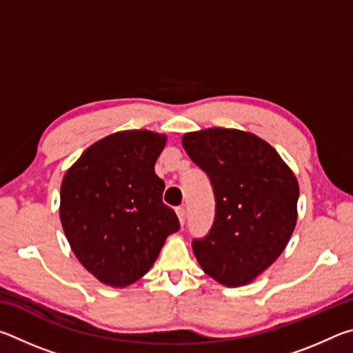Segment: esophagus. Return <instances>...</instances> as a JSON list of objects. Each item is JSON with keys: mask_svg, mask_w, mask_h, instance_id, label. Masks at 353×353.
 Instances as JSON below:
<instances>
[{"mask_svg": "<svg viewBox=\"0 0 353 353\" xmlns=\"http://www.w3.org/2000/svg\"><path fill=\"white\" fill-rule=\"evenodd\" d=\"M176 213H177V218L181 221V224H185V216H187V212H185L183 207H177L176 208Z\"/></svg>", "mask_w": 353, "mask_h": 353, "instance_id": "34e87169", "label": "esophagus"}]
</instances>
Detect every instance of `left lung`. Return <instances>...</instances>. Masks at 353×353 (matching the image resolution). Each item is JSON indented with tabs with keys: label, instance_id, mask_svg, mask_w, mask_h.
<instances>
[{
	"label": "left lung",
	"instance_id": "obj_1",
	"mask_svg": "<svg viewBox=\"0 0 353 353\" xmlns=\"http://www.w3.org/2000/svg\"><path fill=\"white\" fill-rule=\"evenodd\" d=\"M213 187L214 221L193 240L208 276L225 286L250 283L276 261L297 221L299 183L270 143L250 132L212 128L182 137Z\"/></svg>",
	"mask_w": 353,
	"mask_h": 353
}]
</instances>
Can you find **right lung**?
Wrapping results in <instances>:
<instances>
[{"label": "right lung", "instance_id": "right-lung-1", "mask_svg": "<svg viewBox=\"0 0 353 353\" xmlns=\"http://www.w3.org/2000/svg\"><path fill=\"white\" fill-rule=\"evenodd\" d=\"M166 135L121 130L87 148L65 172L61 223L76 259L99 282L132 285L151 270L179 219L154 171Z\"/></svg>", "mask_w": 353, "mask_h": 353}]
</instances>
